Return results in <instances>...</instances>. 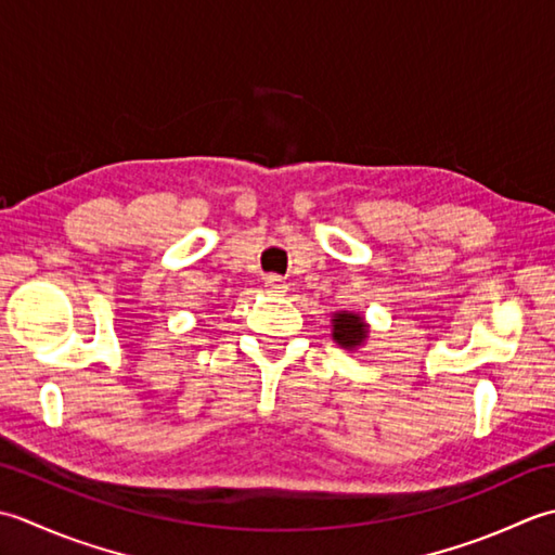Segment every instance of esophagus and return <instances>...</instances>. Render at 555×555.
<instances>
[{
	"label": "esophagus",
	"mask_w": 555,
	"mask_h": 555,
	"mask_svg": "<svg viewBox=\"0 0 555 555\" xmlns=\"http://www.w3.org/2000/svg\"><path fill=\"white\" fill-rule=\"evenodd\" d=\"M263 285H266V289H268V292H275V294H280V292H285V289H287L285 282H282L278 275H266V278H263Z\"/></svg>",
	"instance_id": "obj_1"
}]
</instances>
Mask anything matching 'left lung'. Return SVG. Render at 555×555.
<instances>
[{"label":"left lung","instance_id":"left-lung-1","mask_svg":"<svg viewBox=\"0 0 555 555\" xmlns=\"http://www.w3.org/2000/svg\"><path fill=\"white\" fill-rule=\"evenodd\" d=\"M331 323H333V333H331L333 343H337L343 349L354 352V349L366 345L371 327L359 311H335Z\"/></svg>","mask_w":555,"mask_h":555}]
</instances>
